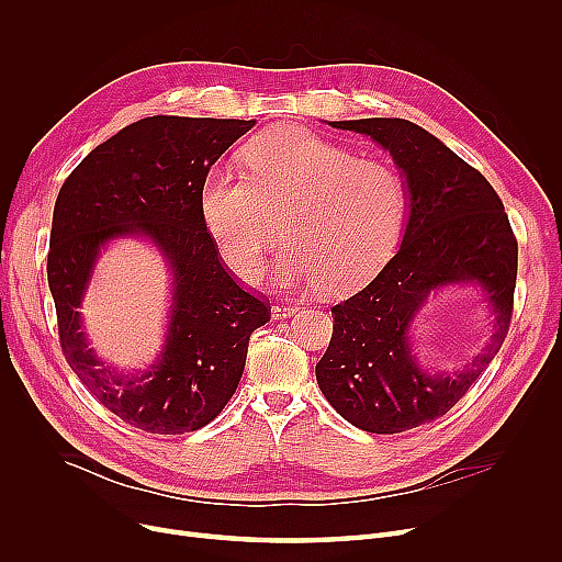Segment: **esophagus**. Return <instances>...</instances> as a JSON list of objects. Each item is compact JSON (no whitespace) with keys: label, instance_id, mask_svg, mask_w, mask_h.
<instances>
[{"label":"esophagus","instance_id":"obj_1","mask_svg":"<svg viewBox=\"0 0 562 562\" xmlns=\"http://www.w3.org/2000/svg\"><path fill=\"white\" fill-rule=\"evenodd\" d=\"M299 312V305H273V310H271V314H273V318H289V316H293Z\"/></svg>","mask_w":562,"mask_h":562}]
</instances>
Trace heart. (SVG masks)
<instances>
[{"label": "heart", "instance_id": "heart-1", "mask_svg": "<svg viewBox=\"0 0 562 562\" xmlns=\"http://www.w3.org/2000/svg\"><path fill=\"white\" fill-rule=\"evenodd\" d=\"M244 175L212 168L200 184V218L223 261L257 282L284 239V273L326 296L367 284L396 250L405 214L403 175L382 159H360L303 127L250 138Z\"/></svg>", "mask_w": 562, "mask_h": 562}]
</instances>
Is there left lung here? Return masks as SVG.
<instances>
[{
    "mask_svg": "<svg viewBox=\"0 0 562 562\" xmlns=\"http://www.w3.org/2000/svg\"><path fill=\"white\" fill-rule=\"evenodd\" d=\"M330 125L367 134L390 150L407 182L409 221L385 269L333 307V339L316 364V382L352 426L403 432L445 417L504 344L515 305L517 239L492 184L419 125L403 117ZM464 279L488 291L495 335L462 372L426 374L408 352V323L432 288Z\"/></svg>",
    "mask_w": 562,
    "mask_h": 562,
    "instance_id": "left-lung-1",
    "label": "left lung"
}]
</instances>
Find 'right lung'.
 Segmentation results:
<instances>
[{
	"mask_svg": "<svg viewBox=\"0 0 562 562\" xmlns=\"http://www.w3.org/2000/svg\"><path fill=\"white\" fill-rule=\"evenodd\" d=\"M252 127L234 117H143L98 145L58 191L47 252L58 341L88 392L138 430L182 435L214 422L239 385L250 335L271 321L269 299L236 282L200 218L204 175ZM123 233L150 235L173 271L167 348L136 376L94 358L76 312L99 248Z\"/></svg>",
	"mask_w": 562,
	"mask_h": 562,
	"instance_id": "obj_1",
	"label": "right lung"
}]
</instances>
